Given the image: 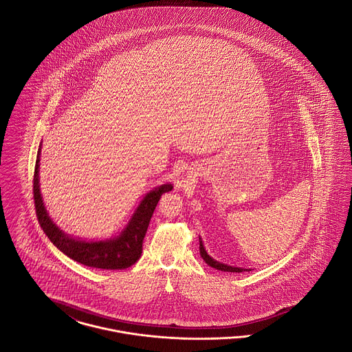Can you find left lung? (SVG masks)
<instances>
[{
    "label": "left lung",
    "instance_id": "obj_1",
    "mask_svg": "<svg viewBox=\"0 0 352 352\" xmlns=\"http://www.w3.org/2000/svg\"><path fill=\"white\" fill-rule=\"evenodd\" d=\"M200 254H201V257H203L204 261H205L209 266H212V267H214V269H217V270H221V272H229V273H243V272H250V270H252V269H243V267L229 266V265H225V263H221V262H219V261L212 258V257L206 253V250H205V248H204L203 241H201V239H200Z\"/></svg>",
    "mask_w": 352,
    "mask_h": 352
}]
</instances>
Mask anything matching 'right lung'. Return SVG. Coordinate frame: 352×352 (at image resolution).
<instances>
[{
    "instance_id": "1",
    "label": "right lung",
    "mask_w": 352,
    "mask_h": 352,
    "mask_svg": "<svg viewBox=\"0 0 352 352\" xmlns=\"http://www.w3.org/2000/svg\"><path fill=\"white\" fill-rule=\"evenodd\" d=\"M39 155L41 147L38 148L37 160L34 168V179H33V195L34 205L37 213L38 222L47 239L56 245V248L66 254L67 257L74 259L76 262L106 270H120L127 269L140 258L143 252V240L148 229L151 217L153 210L159 203L163 193L172 190V184H163L149 193L142 200L138 209L135 210L129 225L124 230L110 240L87 241L76 240L67 234H65L53 220L49 217V213L42 201L41 190H39Z\"/></svg>"
}]
</instances>
